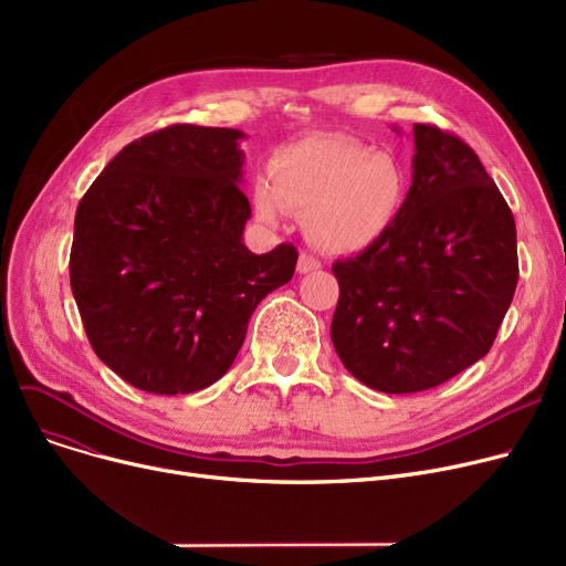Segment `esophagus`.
Segmentation results:
<instances>
[{"label":"esophagus","instance_id":"34e87169","mask_svg":"<svg viewBox=\"0 0 566 566\" xmlns=\"http://www.w3.org/2000/svg\"><path fill=\"white\" fill-rule=\"evenodd\" d=\"M318 268H321V261H318L314 254L301 252V256H298V273H301V275L314 273V271H318Z\"/></svg>","mask_w":566,"mask_h":566}]
</instances>
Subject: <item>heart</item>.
Returning <instances> with one entry per match:
<instances>
[{
    "instance_id": "1",
    "label": "heart",
    "mask_w": 566,
    "mask_h": 566,
    "mask_svg": "<svg viewBox=\"0 0 566 566\" xmlns=\"http://www.w3.org/2000/svg\"><path fill=\"white\" fill-rule=\"evenodd\" d=\"M406 197L399 163L346 135H312L277 148L268 181L252 186L263 222H277L286 211L303 213L312 241L337 254L360 252L388 233Z\"/></svg>"
}]
</instances>
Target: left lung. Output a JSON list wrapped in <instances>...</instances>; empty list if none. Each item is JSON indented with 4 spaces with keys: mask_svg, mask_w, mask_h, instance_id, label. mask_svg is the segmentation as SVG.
<instances>
[{
    "mask_svg": "<svg viewBox=\"0 0 566 566\" xmlns=\"http://www.w3.org/2000/svg\"><path fill=\"white\" fill-rule=\"evenodd\" d=\"M412 137L399 220L333 263L335 350L388 395L436 388L482 360L518 282L516 222L478 154L436 126L415 124Z\"/></svg>",
    "mask_w": 566,
    "mask_h": 566,
    "instance_id": "obj_1",
    "label": "left lung"
}]
</instances>
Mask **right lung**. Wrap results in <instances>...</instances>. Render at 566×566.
<instances>
[{
	"label": "right lung",
	"instance_id": "right-lung-1",
	"mask_svg": "<svg viewBox=\"0 0 566 566\" xmlns=\"http://www.w3.org/2000/svg\"><path fill=\"white\" fill-rule=\"evenodd\" d=\"M245 135L178 124L118 151L82 197L71 289L98 358L133 388L190 395L227 374L298 252L243 243Z\"/></svg>",
	"mask_w": 566,
	"mask_h": 566
}]
</instances>
